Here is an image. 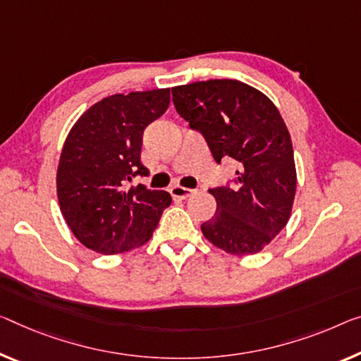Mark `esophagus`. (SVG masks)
Instances as JSON below:
<instances>
[{"label":"esophagus","mask_w":361,"mask_h":361,"mask_svg":"<svg viewBox=\"0 0 361 361\" xmlns=\"http://www.w3.org/2000/svg\"><path fill=\"white\" fill-rule=\"evenodd\" d=\"M193 193H195V190H193V188H187V187H180V185L171 187V195H173L174 198L184 200V198L192 197Z\"/></svg>","instance_id":"34e87169"}]
</instances>
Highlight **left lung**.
I'll return each instance as SVG.
<instances>
[{"label": "left lung", "mask_w": 361, "mask_h": 361, "mask_svg": "<svg viewBox=\"0 0 361 361\" xmlns=\"http://www.w3.org/2000/svg\"><path fill=\"white\" fill-rule=\"evenodd\" d=\"M176 111L204 137L216 163L234 159V185L209 188L216 214L203 235L231 255L262 252L290 218L297 188L290 134L274 103L240 80L173 88Z\"/></svg>", "instance_id": "left-lung-1"}]
</instances>
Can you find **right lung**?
Wrapping results in <instances>:
<instances>
[{"instance_id":"right-lung-1","label":"right lung","mask_w":361,"mask_h":361,"mask_svg":"<svg viewBox=\"0 0 361 361\" xmlns=\"http://www.w3.org/2000/svg\"><path fill=\"white\" fill-rule=\"evenodd\" d=\"M169 98V88L118 93L72 126L58 164V200L72 234L90 250L114 255L143 245L173 202L168 192L134 184L148 176L143 130L166 113Z\"/></svg>"}]
</instances>
